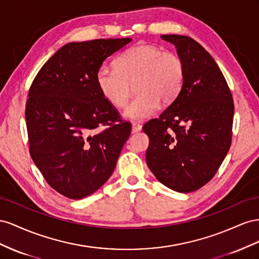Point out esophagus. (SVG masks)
I'll return each mask as SVG.
<instances>
[{
    "label": "esophagus",
    "mask_w": 259,
    "mask_h": 259,
    "mask_svg": "<svg viewBox=\"0 0 259 259\" xmlns=\"http://www.w3.org/2000/svg\"><path fill=\"white\" fill-rule=\"evenodd\" d=\"M141 129H142L141 124L137 122H132V132H139L141 131Z\"/></svg>",
    "instance_id": "1"
}]
</instances>
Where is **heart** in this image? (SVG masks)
<instances>
[{
	"label": "heart",
	"mask_w": 259,
	"mask_h": 259,
	"mask_svg": "<svg viewBox=\"0 0 259 259\" xmlns=\"http://www.w3.org/2000/svg\"><path fill=\"white\" fill-rule=\"evenodd\" d=\"M184 81V64L172 52L146 43L125 50L115 61V68L102 65L95 83L110 105L122 107L135 85L137 97L123 110V117L139 121L152 116L160 104L168 105L178 97Z\"/></svg>",
	"instance_id": "heart-1"
}]
</instances>
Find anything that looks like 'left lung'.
<instances>
[{"mask_svg": "<svg viewBox=\"0 0 259 259\" xmlns=\"http://www.w3.org/2000/svg\"><path fill=\"white\" fill-rule=\"evenodd\" d=\"M184 64L183 87L158 118L143 125L146 164L156 179L180 193L211 180L230 149L234 114L227 81L211 55L190 36L162 34Z\"/></svg>", "mask_w": 259, "mask_h": 259, "instance_id": "8db88e82", "label": "left lung"}]
</instances>
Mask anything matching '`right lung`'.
Masks as SVG:
<instances>
[{
  "mask_svg": "<svg viewBox=\"0 0 259 259\" xmlns=\"http://www.w3.org/2000/svg\"><path fill=\"white\" fill-rule=\"evenodd\" d=\"M131 38L70 42L35 76L26 104L30 155L44 179L72 199L93 194L112 176L131 123L100 93L95 72ZM117 122V124L114 122ZM110 128L99 133L102 125Z\"/></svg>",
  "mask_w": 259,
  "mask_h": 259,
  "instance_id": "obj_1",
  "label": "right lung"
}]
</instances>
